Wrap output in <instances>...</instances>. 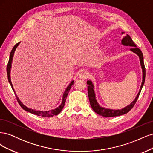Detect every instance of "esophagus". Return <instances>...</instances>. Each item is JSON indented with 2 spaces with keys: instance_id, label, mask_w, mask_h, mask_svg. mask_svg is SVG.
<instances>
[{
  "instance_id": "obj_1",
  "label": "esophagus",
  "mask_w": 153,
  "mask_h": 153,
  "mask_svg": "<svg viewBox=\"0 0 153 153\" xmlns=\"http://www.w3.org/2000/svg\"><path fill=\"white\" fill-rule=\"evenodd\" d=\"M88 76V73L85 71H82L79 73V78H84V79H85Z\"/></svg>"
}]
</instances>
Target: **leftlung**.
Instances as JSON below:
<instances>
[{"label":"left lung","mask_w":153,"mask_h":153,"mask_svg":"<svg viewBox=\"0 0 153 153\" xmlns=\"http://www.w3.org/2000/svg\"><path fill=\"white\" fill-rule=\"evenodd\" d=\"M124 34V32H122V34ZM121 43L123 45L125 46H130V47H133L130 50L133 52L134 53H137L138 56H139L140 58V64L142 68V71H143V80L142 82V85L140 88V91L139 92H138L136 98L135 99L133 102L128 106H127L126 107H125L121 110H111V109H107V108H105L103 107H101V106L98 105V103H97L96 98H95V93L94 91V86L91 81H87V84L88 85L87 87V91H88V96H89V102L91 104V107L94 112L98 114V115H101V116H103L106 117H115V116H119V115H121L125 114H127L128 112L130 111L134 105H135L139 97L140 93L141 92V90L142 89V87L144 84L145 82V77H146V68L144 66V62H143V54L142 51L138 48H137V46L135 44V43L133 42L132 39L131 38V37L129 36L128 34H127L126 36H124L123 38Z\"/></svg>","instance_id":"8db88e82"}]
</instances>
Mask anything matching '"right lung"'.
<instances>
[{"mask_svg":"<svg viewBox=\"0 0 153 153\" xmlns=\"http://www.w3.org/2000/svg\"><path fill=\"white\" fill-rule=\"evenodd\" d=\"M20 42L16 43L15 46H14V47L13 48L11 52L10 53V59H9V61H8V63H7V78H8V81L9 82H10V84H11V86L12 87V89H13V85H12V84H11V78H10V71H11V63H12V60H13V55H14V53H15V51L16 48V47H18V45L20 44ZM73 85V81H72L70 84H69L68 87L66 88V89L65 91V92H64V93L63 94V98H62V103L61 105H60L59 106H58V107L57 108H55L54 110H50V111H46V112H43V111H36V110H34L32 109H30V108H27V106H25V105H23L21 101L19 100V99H18L17 98V96H16V100H17V101L18 104H19L20 105L21 107L25 110V111H27V112H29L31 114H33L34 115H38V116H41V117H53V116H55V115H58L60 112H61V110H62V108H64V105H65V102H66V98L68 96V94L69 93V90H70L71 86Z\"/></svg>","mask_w":153,"mask_h":153,"instance_id":"1","label":"right lung"}]
</instances>
